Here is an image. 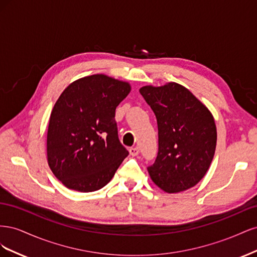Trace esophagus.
<instances>
[{
	"mask_svg": "<svg viewBox=\"0 0 257 257\" xmlns=\"http://www.w3.org/2000/svg\"><path fill=\"white\" fill-rule=\"evenodd\" d=\"M130 153H131V155H133V157H136V155L139 154V148H138V147L131 148V149H130Z\"/></svg>",
	"mask_w": 257,
	"mask_h": 257,
	"instance_id": "esophagus-1",
	"label": "esophagus"
}]
</instances>
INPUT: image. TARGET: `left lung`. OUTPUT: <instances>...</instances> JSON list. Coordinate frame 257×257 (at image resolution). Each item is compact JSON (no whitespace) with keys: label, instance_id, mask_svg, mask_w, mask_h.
Wrapping results in <instances>:
<instances>
[{"label":"left lung","instance_id":"1","mask_svg":"<svg viewBox=\"0 0 257 257\" xmlns=\"http://www.w3.org/2000/svg\"><path fill=\"white\" fill-rule=\"evenodd\" d=\"M158 121L159 152L148 167L152 181L166 193L193 188L211 164L216 146L212 113L183 85L168 82L139 90Z\"/></svg>","mask_w":257,"mask_h":257}]
</instances>
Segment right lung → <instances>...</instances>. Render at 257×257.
<instances>
[{"instance_id":"obj_1","label":"right lung","mask_w":257,"mask_h":257,"mask_svg":"<svg viewBox=\"0 0 257 257\" xmlns=\"http://www.w3.org/2000/svg\"><path fill=\"white\" fill-rule=\"evenodd\" d=\"M130 92L128 82L103 74L83 77L62 92L49 119L47 160L66 188L83 193L102 189L128 155L114 114Z\"/></svg>"}]
</instances>
